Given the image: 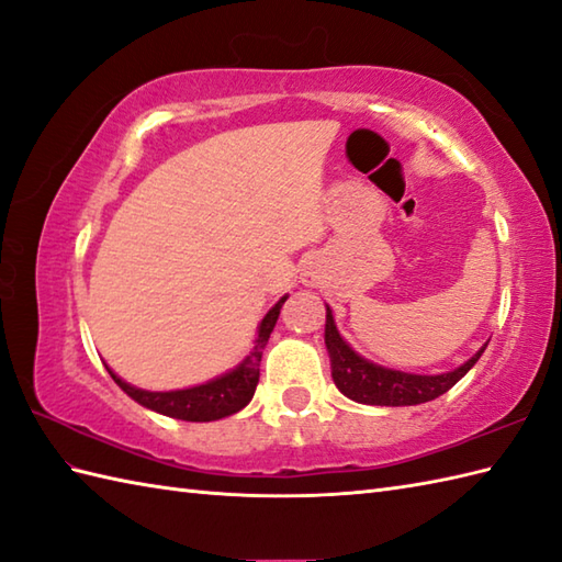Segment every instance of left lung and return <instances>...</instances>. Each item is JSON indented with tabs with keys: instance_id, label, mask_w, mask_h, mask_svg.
Returning a JSON list of instances; mask_svg holds the SVG:
<instances>
[{
	"instance_id": "left-lung-1",
	"label": "left lung",
	"mask_w": 562,
	"mask_h": 562,
	"mask_svg": "<svg viewBox=\"0 0 562 562\" xmlns=\"http://www.w3.org/2000/svg\"><path fill=\"white\" fill-rule=\"evenodd\" d=\"M326 348L330 355L333 381H336L340 393H345L348 398L367 405H417L435 401L441 393H447L475 362L481 360L487 345L475 352L469 362L453 369V372L435 376L405 374L396 372V369L367 362L364 357L357 355L350 345L340 338L336 321H333L330 308L326 306Z\"/></svg>"
}]
</instances>
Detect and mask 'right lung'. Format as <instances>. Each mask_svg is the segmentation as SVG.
<instances>
[{
    "label": "right lung",
    "instance_id": "obj_1",
    "mask_svg": "<svg viewBox=\"0 0 562 562\" xmlns=\"http://www.w3.org/2000/svg\"><path fill=\"white\" fill-rule=\"evenodd\" d=\"M284 302H288V296H282V300L266 314V318L260 321L256 345L246 360L238 364L234 372L214 381H207V384L202 386L183 389V391H164V393L142 391L125 384V381L121 376H115L109 367L105 369H109L115 384L121 386L130 398L137 401L139 405H145L149 411H157L161 415H169V417H176V420H188V423L220 420V417L238 413L244 405H248L250 398H254L258 376H260V357H262V350H266L274 324H278L280 308Z\"/></svg>",
    "mask_w": 562,
    "mask_h": 562
}]
</instances>
